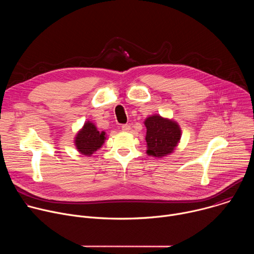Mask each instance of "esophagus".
Returning <instances> with one entry per match:
<instances>
[{
  "label": "esophagus",
  "instance_id": "1",
  "mask_svg": "<svg viewBox=\"0 0 254 254\" xmlns=\"http://www.w3.org/2000/svg\"><path fill=\"white\" fill-rule=\"evenodd\" d=\"M122 130L125 131V132H128L130 130V126L129 125H123L122 126Z\"/></svg>",
  "mask_w": 254,
  "mask_h": 254
}]
</instances>
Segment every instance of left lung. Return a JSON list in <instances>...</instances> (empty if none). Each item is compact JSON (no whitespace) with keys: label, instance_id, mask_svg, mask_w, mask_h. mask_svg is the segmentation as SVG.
<instances>
[{"label":"left lung","instance_id":"obj_1","mask_svg":"<svg viewBox=\"0 0 254 254\" xmlns=\"http://www.w3.org/2000/svg\"><path fill=\"white\" fill-rule=\"evenodd\" d=\"M144 126L149 156L162 158L174 152L181 138V128L176 122L155 115L147 118Z\"/></svg>","mask_w":254,"mask_h":254}]
</instances>
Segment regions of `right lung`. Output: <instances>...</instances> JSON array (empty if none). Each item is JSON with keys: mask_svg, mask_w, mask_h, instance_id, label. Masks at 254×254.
I'll list each match as a JSON object with an SVG mask.
<instances>
[{"mask_svg": "<svg viewBox=\"0 0 254 254\" xmlns=\"http://www.w3.org/2000/svg\"><path fill=\"white\" fill-rule=\"evenodd\" d=\"M105 138L106 136L104 131H98L92 123L86 122L83 127L76 134L74 142L77 151L80 154L84 156H91L101 148Z\"/></svg>", "mask_w": 254, "mask_h": 254, "instance_id": "obj_1", "label": "right lung"}]
</instances>
